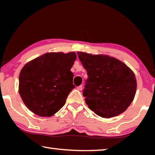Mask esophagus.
Listing matches in <instances>:
<instances>
[{
	"mask_svg": "<svg viewBox=\"0 0 155 155\" xmlns=\"http://www.w3.org/2000/svg\"><path fill=\"white\" fill-rule=\"evenodd\" d=\"M77 90H79V91H81V90H83V86H82V85L78 86V87H77Z\"/></svg>",
	"mask_w": 155,
	"mask_h": 155,
	"instance_id": "esophagus-1",
	"label": "esophagus"
}]
</instances>
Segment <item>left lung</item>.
<instances>
[{
	"label": "left lung",
	"mask_w": 155,
	"mask_h": 155,
	"mask_svg": "<svg viewBox=\"0 0 155 155\" xmlns=\"http://www.w3.org/2000/svg\"><path fill=\"white\" fill-rule=\"evenodd\" d=\"M77 54L88 76L83 94L89 108L104 118L125 111L137 90L134 72L122 61L106 54Z\"/></svg>",
	"instance_id": "1"
}]
</instances>
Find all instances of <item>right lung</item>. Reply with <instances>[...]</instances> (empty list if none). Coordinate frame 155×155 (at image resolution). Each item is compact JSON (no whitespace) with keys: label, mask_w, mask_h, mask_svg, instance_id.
<instances>
[{"label":"right lung","mask_w":155,"mask_h":155,"mask_svg":"<svg viewBox=\"0 0 155 155\" xmlns=\"http://www.w3.org/2000/svg\"><path fill=\"white\" fill-rule=\"evenodd\" d=\"M76 59L74 52H47L24 65L20 72L18 91L31 111L50 117L62 108L75 87L70 69Z\"/></svg>","instance_id":"add662e5"}]
</instances>
